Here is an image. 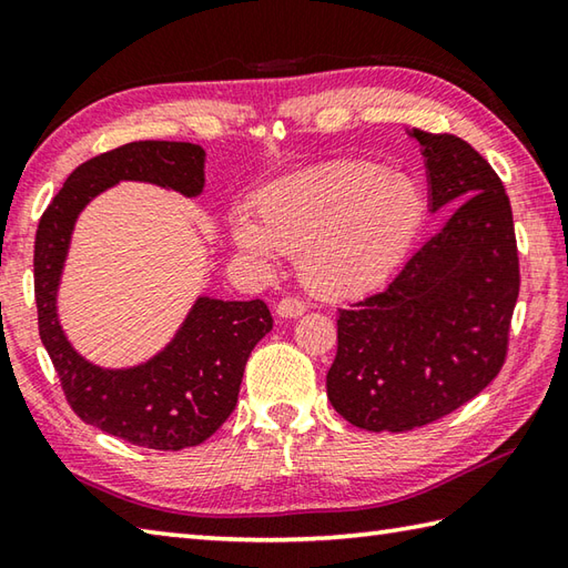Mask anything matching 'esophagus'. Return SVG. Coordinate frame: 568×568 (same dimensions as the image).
Returning a JSON list of instances; mask_svg holds the SVG:
<instances>
[{
	"mask_svg": "<svg viewBox=\"0 0 568 568\" xmlns=\"http://www.w3.org/2000/svg\"><path fill=\"white\" fill-rule=\"evenodd\" d=\"M305 310H307V305L303 303V300H297V297H283L281 303H277L275 313L281 315V317H285V320H293V317L305 315Z\"/></svg>",
	"mask_w": 568,
	"mask_h": 568,
	"instance_id": "obj_1",
	"label": "esophagus"
}]
</instances>
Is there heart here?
I'll return each mask as SVG.
<instances>
[{
  "mask_svg": "<svg viewBox=\"0 0 568 568\" xmlns=\"http://www.w3.org/2000/svg\"><path fill=\"white\" fill-rule=\"evenodd\" d=\"M253 221L231 216V241L268 263L297 253L303 281L327 297L379 287L414 243L424 199L416 184L372 162H335L265 186Z\"/></svg>",
  "mask_w": 568,
  "mask_h": 568,
  "instance_id": "1",
  "label": "heart"
}]
</instances>
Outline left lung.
Wrapping results in <instances>:
<instances>
[{"label": "left lung", "mask_w": 568, "mask_h": 568, "mask_svg": "<svg viewBox=\"0 0 568 568\" xmlns=\"http://www.w3.org/2000/svg\"><path fill=\"white\" fill-rule=\"evenodd\" d=\"M408 135L430 211L455 206L382 293L339 310L327 398L374 433L433 424L480 394L505 364L519 295L513 206L493 166L455 135Z\"/></svg>", "instance_id": "1"}]
</instances>
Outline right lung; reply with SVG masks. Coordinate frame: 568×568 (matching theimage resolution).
<instances>
[{"label": "right lung", "instance_id": "1", "mask_svg": "<svg viewBox=\"0 0 568 568\" xmlns=\"http://www.w3.org/2000/svg\"><path fill=\"white\" fill-rule=\"evenodd\" d=\"M204 148L144 140L75 166L43 211L33 246L39 335L59 372L65 402L110 436L152 450L204 443L236 408L243 369L255 344L273 329L263 300L199 295L180 329L154 357L122 369L88 362L59 322V285L81 211L118 182H148L194 199L204 192Z\"/></svg>", "mask_w": 568, "mask_h": 568}]
</instances>
